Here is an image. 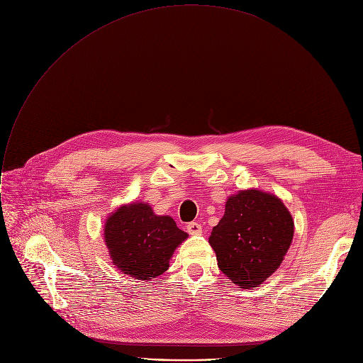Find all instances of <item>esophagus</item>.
Returning a JSON list of instances; mask_svg holds the SVG:
<instances>
[{"label": "esophagus", "mask_w": 363, "mask_h": 363, "mask_svg": "<svg viewBox=\"0 0 363 363\" xmlns=\"http://www.w3.org/2000/svg\"><path fill=\"white\" fill-rule=\"evenodd\" d=\"M186 231L191 235H199L202 233V228L198 223H189V224H186Z\"/></svg>", "instance_id": "34e87169"}]
</instances>
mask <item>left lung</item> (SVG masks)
Here are the masks:
<instances>
[{
    "instance_id": "obj_1",
    "label": "left lung",
    "mask_w": 363,
    "mask_h": 363,
    "mask_svg": "<svg viewBox=\"0 0 363 363\" xmlns=\"http://www.w3.org/2000/svg\"><path fill=\"white\" fill-rule=\"evenodd\" d=\"M293 235L294 221L283 201L250 188L228 196L208 241L220 270L240 289H252L280 267Z\"/></svg>"
}]
</instances>
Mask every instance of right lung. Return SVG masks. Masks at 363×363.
I'll return each instance as SVG.
<instances>
[{
    "label": "right lung",
    "instance_id": "obj_1",
    "mask_svg": "<svg viewBox=\"0 0 363 363\" xmlns=\"http://www.w3.org/2000/svg\"><path fill=\"white\" fill-rule=\"evenodd\" d=\"M103 228L113 266L142 281L164 274L172 254L188 238L169 216H157L142 201L121 205Z\"/></svg>",
    "mask_w": 363,
    "mask_h": 363
}]
</instances>
